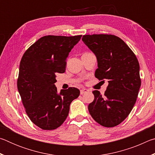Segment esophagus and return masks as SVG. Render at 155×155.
<instances>
[{
	"label": "esophagus",
	"instance_id": "34e87169",
	"mask_svg": "<svg viewBox=\"0 0 155 155\" xmlns=\"http://www.w3.org/2000/svg\"><path fill=\"white\" fill-rule=\"evenodd\" d=\"M87 91H88V90H87V89H85V88H83L82 90H81L80 91V93L81 95H83V94H84L85 93L87 92Z\"/></svg>",
	"mask_w": 155,
	"mask_h": 155
}]
</instances>
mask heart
Instances as JSON below:
<instances>
[{
  "instance_id": "1",
  "label": "heart",
  "mask_w": 155,
  "mask_h": 155,
  "mask_svg": "<svg viewBox=\"0 0 155 155\" xmlns=\"http://www.w3.org/2000/svg\"><path fill=\"white\" fill-rule=\"evenodd\" d=\"M90 53H91V52H84L83 54H90Z\"/></svg>"
}]
</instances>
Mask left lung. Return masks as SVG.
Returning <instances> with one entry per match:
<instances>
[{
	"label": "left lung",
	"instance_id": "left-lung-1",
	"mask_svg": "<svg viewBox=\"0 0 155 155\" xmlns=\"http://www.w3.org/2000/svg\"><path fill=\"white\" fill-rule=\"evenodd\" d=\"M82 40L96 56V78L109 83L103 96L98 90L93 91L89 112L99 124L114 127L127 118L137 101L141 86L138 60L127 44L114 35H85Z\"/></svg>",
	"mask_w": 155,
	"mask_h": 155
}]
</instances>
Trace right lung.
<instances>
[{"label":"right lung","mask_w":155,"mask_h":155,"mask_svg":"<svg viewBox=\"0 0 155 155\" xmlns=\"http://www.w3.org/2000/svg\"><path fill=\"white\" fill-rule=\"evenodd\" d=\"M81 37H41L21 59L18 90L28 117L41 129L59 127L67 118L70 103L79 96L75 87L58 93L54 83L55 74L65 72L68 54Z\"/></svg>","instance_id":"add662e5"}]
</instances>
